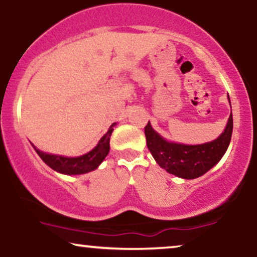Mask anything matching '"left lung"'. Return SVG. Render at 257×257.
I'll use <instances>...</instances> for the list:
<instances>
[{
	"label": "left lung",
	"instance_id": "left-lung-1",
	"mask_svg": "<svg viewBox=\"0 0 257 257\" xmlns=\"http://www.w3.org/2000/svg\"><path fill=\"white\" fill-rule=\"evenodd\" d=\"M233 118L229 114L225 132L216 140L202 145H182L164 140L152 129L145 126L146 144L153 158L163 169L182 179H196L211 169L225 155L232 138Z\"/></svg>",
	"mask_w": 257,
	"mask_h": 257
}]
</instances>
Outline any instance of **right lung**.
Returning <instances> with one entry per match:
<instances>
[{
    "mask_svg": "<svg viewBox=\"0 0 257 257\" xmlns=\"http://www.w3.org/2000/svg\"><path fill=\"white\" fill-rule=\"evenodd\" d=\"M114 125V123L110 126L107 133L100 139L99 144L91 150L90 152L85 153L79 157H63V156L48 155V153L40 151L34 145V149L36 150L37 155L42 158V161L47 166H49L52 169L57 170L59 173L67 174V175H77V174H84L91 170L96 169L99 164L104 161L108 151H110V138Z\"/></svg>",
    "mask_w": 257,
    "mask_h": 257,
    "instance_id": "1",
    "label": "right lung"
}]
</instances>
